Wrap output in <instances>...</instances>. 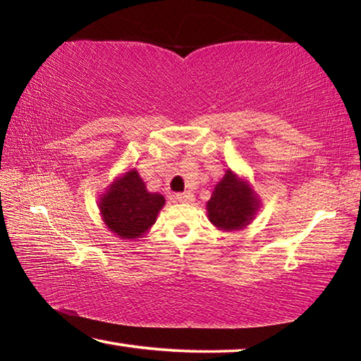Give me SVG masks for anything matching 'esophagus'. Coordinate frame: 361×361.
I'll return each mask as SVG.
<instances>
[{
	"label": "esophagus",
	"instance_id": "esophagus-1",
	"mask_svg": "<svg viewBox=\"0 0 361 361\" xmlns=\"http://www.w3.org/2000/svg\"><path fill=\"white\" fill-rule=\"evenodd\" d=\"M175 199L178 200V202L188 204V202H192V200H194V194L189 192V191H186V192H178V194L175 195Z\"/></svg>",
	"mask_w": 361,
	"mask_h": 361
}]
</instances>
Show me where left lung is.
<instances>
[{
  "label": "left lung",
  "mask_w": 361,
  "mask_h": 361,
  "mask_svg": "<svg viewBox=\"0 0 361 361\" xmlns=\"http://www.w3.org/2000/svg\"><path fill=\"white\" fill-rule=\"evenodd\" d=\"M258 210V200L247 183L235 178L228 170L207 202L210 221L219 229L232 231L248 224Z\"/></svg>",
  "instance_id": "8db88e82"
}]
</instances>
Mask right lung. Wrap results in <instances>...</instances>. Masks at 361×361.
I'll return each mask as SVG.
<instances>
[{
  "mask_svg": "<svg viewBox=\"0 0 361 361\" xmlns=\"http://www.w3.org/2000/svg\"><path fill=\"white\" fill-rule=\"evenodd\" d=\"M164 204V195L146 191L137 170H130L114 181L99 205L111 232L121 239H135L154 224Z\"/></svg>",
  "mask_w": 361,
  "mask_h": 361,
  "instance_id": "1",
  "label": "right lung"
}]
</instances>
